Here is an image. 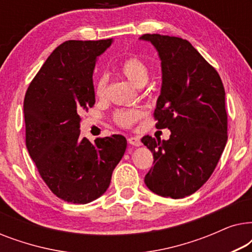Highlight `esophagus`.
<instances>
[{
	"label": "esophagus",
	"instance_id": "1",
	"mask_svg": "<svg viewBox=\"0 0 252 252\" xmlns=\"http://www.w3.org/2000/svg\"><path fill=\"white\" fill-rule=\"evenodd\" d=\"M128 143L132 144V146H134V147H140L141 144H142V142H141V140H140V137H137V136L128 137Z\"/></svg>",
	"mask_w": 252,
	"mask_h": 252
}]
</instances>
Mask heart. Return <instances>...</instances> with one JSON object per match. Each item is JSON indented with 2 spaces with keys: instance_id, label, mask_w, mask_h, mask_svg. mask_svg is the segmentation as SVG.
Wrapping results in <instances>:
<instances>
[{
  "instance_id": "1",
  "label": "heart",
  "mask_w": 252,
  "mask_h": 252,
  "mask_svg": "<svg viewBox=\"0 0 252 252\" xmlns=\"http://www.w3.org/2000/svg\"><path fill=\"white\" fill-rule=\"evenodd\" d=\"M118 71L127 79V80L130 81L134 86H136V87L139 88L143 87V86L147 84L150 74V68L148 66L146 62L135 56L128 57L126 58V60H124L122 63L119 64ZM106 84H108V79H106L105 75H102V77L96 81V97H104L106 92ZM142 116L143 112L137 109L120 110V111L116 112L115 120L117 124H119V125L128 127L130 125H133L135 122H137Z\"/></svg>"
}]
</instances>
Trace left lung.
Listing matches in <instances>:
<instances>
[{
    "mask_svg": "<svg viewBox=\"0 0 252 252\" xmlns=\"http://www.w3.org/2000/svg\"><path fill=\"white\" fill-rule=\"evenodd\" d=\"M140 40L153 44L160 60L155 118L157 128L171 130L168 140H141L154 155L144 184L163 197L184 198L208 181L225 149V89L218 72L187 40L160 34Z\"/></svg>",
    "mask_w": 252,
    "mask_h": 252,
    "instance_id": "obj_1",
    "label": "left lung"
}]
</instances>
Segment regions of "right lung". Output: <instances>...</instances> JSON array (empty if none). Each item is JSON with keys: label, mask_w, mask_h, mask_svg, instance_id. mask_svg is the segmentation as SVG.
<instances>
[{"label": "right lung", "mask_w": 252, "mask_h": 252, "mask_svg": "<svg viewBox=\"0 0 252 252\" xmlns=\"http://www.w3.org/2000/svg\"><path fill=\"white\" fill-rule=\"evenodd\" d=\"M112 42L62 43L31 82L24 101L30 156L50 190L73 204L104 194L127 147L119 134L94 142L80 135V113L95 103V64Z\"/></svg>", "instance_id": "1"}]
</instances>
